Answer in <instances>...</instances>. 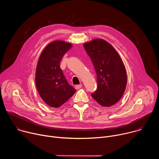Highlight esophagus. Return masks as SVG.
<instances>
[{
	"mask_svg": "<svg viewBox=\"0 0 159 159\" xmlns=\"http://www.w3.org/2000/svg\"><path fill=\"white\" fill-rule=\"evenodd\" d=\"M81 87H82V85H81V84H80V85H77L75 86V89H77V90L80 89Z\"/></svg>",
	"mask_w": 159,
	"mask_h": 159,
	"instance_id": "esophagus-1",
	"label": "esophagus"
}]
</instances>
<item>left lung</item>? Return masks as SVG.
Listing matches in <instances>:
<instances>
[{
    "instance_id": "left-lung-1",
    "label": "left lung",
    "mask_w": 159,
    "mask_h": 159,
    "mask_svg": "<svg viewBox=\"0 0 159 159\" xmlns=\"http://www.w3.org/2000/svg\"><path fill=\"white\" fill-rule=\"evenodd\" d=\"M84 47L91 58L97 75L98 88L92 97L104 107H110L121 98L127 84L125 65L118 53L102 39H94Z\"/></svg>"
}]
</instances>
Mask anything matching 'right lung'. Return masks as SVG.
Instances as JSON below:
<instances>
[{"instance_id":"add662e5","label":"right lung","mask_w":159,"mask_h":159,"mask_svg":"<svg viewBox=\"0 0 159 159\" xmlns=\"http://www.w3.org/2000/svg\"><path fill=\"white\" fill-rule=\"evenodd\" d=\"M72 47L69 42L53 41L44 48L38 61L36 86L43 101L53 107H60L76 92L66 81L60 66L63 56Z\"/></svg>"}]
</instances>
